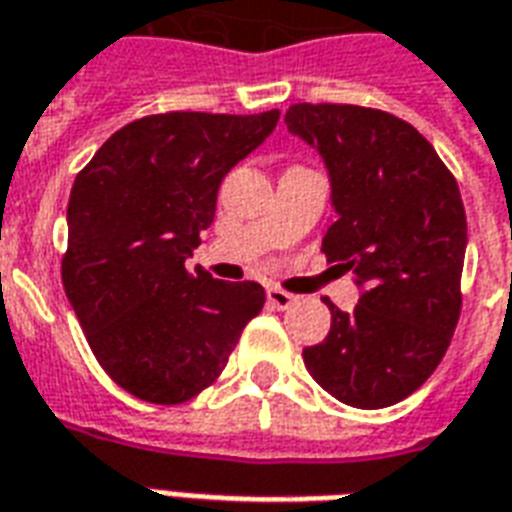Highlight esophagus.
Listing matches in <instances>:
<instances>
[{
	"label": "esophagus",
	"mask_w": 512,
	"mask_h": 512,
	"mask_svg": "<svg viewBox=\"0 0 512 512\" xmlns=\"http://www.w3.org/2000/svg\"><path fill=\"white\" fill-rule=\"evenodd\" d=\"M267 299H270V305H275L278 310H288V307L297 302V297L283 291V288H267Z\"/></svg>",
	"instance_id": "obj_1"
}]
</instances>
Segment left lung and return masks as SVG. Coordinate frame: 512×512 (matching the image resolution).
Here are the masks:
<instances>
[{
    "mask_svg": "<svg viewBox=\"0 0 512 512\" xmlns=\"http://www.w3.org/2000/svg\"><path fill=\"white\" fill-rule=\"evenodd\" d=\"M286 126L324 161L337 221L321 248L359 288L351 313L326 302L332 329L302 351L305 367L345 405H397L437 370L459 321L467 251L459 186L397 115L294 105Z\"/></svg>",
    "mask_w": 512,
    "mask_h": 512,
    "instance_id": "1",
    "label": "left lung"
}]
</instances>
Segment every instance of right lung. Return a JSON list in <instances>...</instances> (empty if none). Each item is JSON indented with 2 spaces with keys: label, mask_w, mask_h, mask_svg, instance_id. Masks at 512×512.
<instances>
[{
  "label": "right lung",
  "mask_w": 512,
  "mask_h": 512,
  "mask_svg": "<svg viewBox=\"0 0 512 512\" xmlns=\"http://www.w3.org/2000/svg\"><path fill=\"white\" fill-rule=\"evenodd\" d=\"M280 113H164L115 132L75 178L64 291L96 361L137 399L180 405L213 383L264 307L253 280L186 272L226 172Z\"/></svg>",
  "instance_id": "right-lung-1"
}]
</instances>
